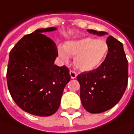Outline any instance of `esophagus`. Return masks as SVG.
<instances>
[{"mask_svg":"<svg viewBox=\"0 0 134 134\" xmlns=\"http://www.w3.org/2000/svg\"><path fill=\"white\" fill-rule=\"evenodd\" d=\"M70 77L71 79H76V76H77V74L76 72H74L73 70H70Z\"/></svg>","mask_w":134,"mask_h":134,"instance_id":"34e87169","label":"esophagus"}]
</instances>
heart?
Listing matches in <instances>:
<instances>
[{
  "instance_id": "1",
  "label": "heart",
  "mask_w": 134,
  "mask_h": 134,
  "mask_svg": "<svg viewBox=\"0 0 134 134\" xmlns=\"http://www.w3.org/2000/svg\"><path fill=\"white\" fill-rule=\"evenodd\" d=\"M57 52L61 60L67 63L70 56L74 57L73 64L80 71L95 70L105 61L109 52V45L104 40L86 37L68 41L64 46L58 45Z\"/></svg>"
}]
</instances>
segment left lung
<instances>
[{
	"label": "left lung",
	"instance_id": "8db88e82",
	"mask_svg": "<svg viewBox=\"0 0 134 134\" xmlns=\"http://www.w3.org/2000/svg\"><path fill=\"white\" fill-rule=\"evenodd\" d=\"M97 36L104 31L87 30ZM109 52L101 65L95 70L77 76L80 98L83 107L90 113H100L115 106L125 93L128 79V61L122 43L109 36L107 40Z\"/></svg>",
	"mask_w": 134,
	"mask_h": 134
}]
</instances>
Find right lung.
Instances as JSON below:
<instances>
[{"instance_id":"add662e5","label":"right lung","mask_w":134,"mask_h":134,"mask_svg":"<svg viewBox=\"0 0 134 134\" xmlns=\"http://www.w3.org/2000/svg\"><path fill=\"white\" fill-rule=\"evenodd\" d=\"M40 28L24 36L9 53L7 85L13 100L28 113L49 116L59 108L65 85L70 80L65 65L54 64L58 54L55 42Z\"/></svg>"}]
</instances>
